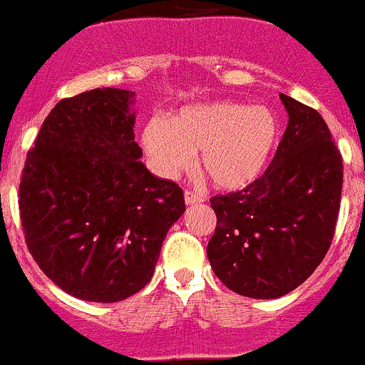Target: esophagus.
<instances>
[{
    "instance_id": "obj_1",
    "label": "esophagus",
    "mask_w": 365,
    "mask_h": 365,
    "mask_svg": "<svg viewBox=\"0 0 365 365\" xmlns=\"http://www.w3.org/2000/svg\"><path fill=\"white\" fill-rule=\"evenodd\" d=\"M185 200H186V205H195V202H202V197L197 195V193H193V192H190V190H186Z\"/></svg>"
}]
</instances>
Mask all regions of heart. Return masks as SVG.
Instances as JSON below:
<instances>
[{"label":"heart","mask_w":365,"mask_h":365,"mask_svg":"<svg viewBox=\"0 0 365 365\" xmlns=\"http://www.w3.org/2000/svg\"><path fill=\"white\" fill-rule=\"evenodd\" d=\"M279 143V121L266 106L217 101L180 110L168 123L152 119L143 145L157 172L175 177L197 166L215 188L240 190L264 172Z\"/></svg>","instance_id":"heart-1"}]
</instances>
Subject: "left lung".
<instances>
[{"label":"left lung","instance_id":"1","mask_svg":"<svg viewBox=\"0 0 365 365\" xmlns=\"http://www.w3.org/2000/svg\"><path fill=\"white\" fill-rule=\"evenodd\" d=\"M289 121L272 165L239 192L212 197L210 264L224 286L252 299L299 287L326 257L342 195V155L312 106L280 93Z\"/></svg>","mask_w":365,"mask_h":365}]
</instances>
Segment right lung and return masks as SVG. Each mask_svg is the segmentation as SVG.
I'll return each instance as SVG.
<instances>
[{
  "instance_id": "right-lung-1",
  "label": "right lung",
  "mask_w": 365,
  "mask_h": 365,
  "mask_svg": "<svg viewBox=\"0 0 365 365\" xmlns=\"http://www.w3.org/2000/svg\"><path fill=\"white\" fill-rule=\"evenodd\" d=\"M133 96L96 88L61 99L26 153L19 182L30 255L63 292L90 302L141 292L186 208L180 186L139 160Z\"/></svg>"
}]
</instances>
